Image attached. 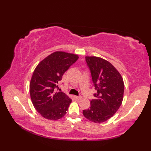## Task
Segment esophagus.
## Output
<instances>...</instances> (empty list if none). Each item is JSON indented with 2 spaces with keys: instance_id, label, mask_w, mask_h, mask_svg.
Listing matches in <instances>:
<instances>
[{
  "instance_id": "1",
  "label": "esophagus",
  "mask_w": 151,
  "mask_h": 151,
  "mask_svg": "<svg viewBox=\"0 0 151 151\" xmlns=\"http://www.w3.org/2000/svg\"><path fill=\"white\" fill-rule=\"evenodd\" d=\"M75 98L76 99H78V100H80V99H82V97L81 96H75Z\"/></svg>"
}]
</instances>
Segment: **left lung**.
Wrapping results in <instances>:
<instances>
[{"mask_svg": "<svg viewBox=\"0 0 151 151\" xmlns=\"http://www.w3.org/2000/svg\"><path fill=\"white\" fill-rule=\"evenodd\" d=\"M92 81L97 93L90 107L83 110L89 121L101 123L116 113L123 99L124 82L121 74L111 63L99 57L86 56Z\"/></svg>", "mask_w": 151, "mask_h": 151, "instance_id": "obj_1", "label": "left lung"}]
</instances>
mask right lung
<instances>
[{
  "label": "right lung",
  "instance_id": "obj_1",
  "mask_svg": "<svg viewBox=\"0 0 151 151\" xmlns=\"http://www.w3.org/2000/svg\"><path fill=\"white\" fill-rule=\"evenodd\" d=\"M78 59L76 54L56 51L35 69L30 83V97L35 109L44 118L56 121L66 114L72 100L57 90L64 73Z\"/></svg>",
  "mask_w": 151,
  "mask_h": 151
}]
</instances>
